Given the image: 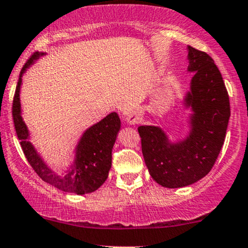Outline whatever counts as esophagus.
Wrapping results in <instances>:
<instances>
[{
  "label": "esophagus",
  "mask_w": 248,
  "mask_h": 248,
  "mask_svg": "<svg viewBox=\"0 0 248 248\" xmlns=\"http://www.w3.org/2000/svg\"><path fill=\"white\" fill-rule=\"evenodd\" d=\"M140 117H141L140 110L135 109V110H132V111H130L129 113H127L125 121H126V123L129 125H135L137 123H139V121H140Z\"/></svg>",
  "instance_id": "34e87169"
}]
</instances>
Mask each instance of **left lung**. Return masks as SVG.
<instances>
[{
	"label": "left lung",
	"instance_id": "obj_1",
	"mask_svg": "<svg viewBox=\"0 0 248 248\" xmlns=\"http://www.w3.org/2000/svg\"><path fill=\"white\" fill-rule=\"evenodd\" d=\"M188 72L194 73L183 106L190 109L189 131L171 141L161 127L141 125L138 132L151 176L166 188H182L203 179L218 158L230 118L222 74L210 55L188 46Z\"/></svg>",
	"mask_w": 248,
	"mask_h": 248
}]
</instances>
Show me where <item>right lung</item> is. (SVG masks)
Here are the masks:
<instances>
[{"mask_svg":"<svg viewBox=\"0 0 248 248\" xmlns=\"http://www.w3.org/2000/svg\"><path fill=\"white\" fill-rule=\"evenodd\" d=\"M43 55H45L43 52L33 53L20 71L13 103V117L17 137L29 164L40 179L66 193L90 194L97 190L109 175L112 147L121 130V119L117 113L111 112L98 123L88 127L78 141L74 150V160L68 170L62 174H58L52 170L30 141V132L22 117L19 97L23 74Z\"/></svg>","mask_w":248,"mask_h":248,"instance_id":"1","label":"right lung"}]
</instances>
